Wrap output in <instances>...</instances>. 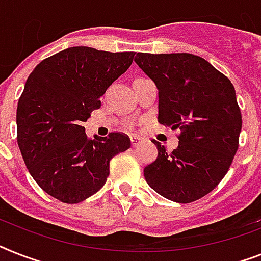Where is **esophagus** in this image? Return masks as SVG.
<instances>
[{
	"label": "esophagus",
	"mask_w": 261,
	"mask_h": 261,
	"mask_svg": "<svg viewBox=\"0 0 261 261\" xmlns=\"http://www.w3.org/2000/svg\"><path fill=\"white\" fill-rule=\"evenodd\" d=\"M130 143H132V146H137L141 143V137H139V136H130Z\"/></svg>",
	"instance_id": "obj_1"
}]
</instances>
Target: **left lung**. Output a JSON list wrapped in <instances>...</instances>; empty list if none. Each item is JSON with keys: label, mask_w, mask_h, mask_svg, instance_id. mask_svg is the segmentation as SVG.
<instances>
[{"label": "left lung", "mask_w": 261, "mask_h": 261, "mask_svg": "<svg viewBox=\"0 0 261 261\" xmlns=\"http://www.w3.org/2000/svg\"><path fill=\"white\" fill-rule=\"evenodd\" d=\"M136 64L159 89V122L180 129L172 152L153 140L157 159L144 168L150 188L174 203H192L216 188L239 148L242 113L227 76L189 53H137Z\"/></svg>", "instance_id": "left-lung-1"}]
</instances>
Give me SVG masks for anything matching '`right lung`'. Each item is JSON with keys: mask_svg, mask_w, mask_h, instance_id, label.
<instances>
[{"mask_svg": "<svg viewBox=\"0 0 261 261\" xmlns=\"http://www.w3.org/2000/svg\"><path fill=\"white\" fill-rule=\"evenodd\" d=\"M133 57L135 51L74 46L42 60L28 77L17 107V143L34 181L51 197L76 204L94 195L112 157L130 146L121 132L89 139L84 122Z\"/></svg>", "mask_w": 261, "mask_h": 261, "instance_id": "obj_1", "label": "right lung"}]
</instances>
